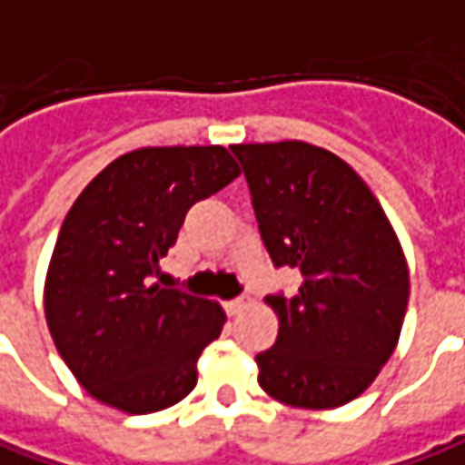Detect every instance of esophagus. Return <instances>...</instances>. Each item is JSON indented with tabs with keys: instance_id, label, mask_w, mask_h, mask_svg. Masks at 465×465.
<instances>
[{
	"instance_id": "1",
	"label": "esophagus",
	"mask_w": 465,
	"mask_h": 465,
	"mask_svg": "<svg viewBox=\"0 0 465 465\" xmlns=\"http://www.w3.org/2000/svg\"><path fill=\"white\" fill-rule=\"evenodd\" d=\"M247 306V298H233V301H226V312L232 313V316H236V313L242 312Z\"/></svg>"
}]
</instances>
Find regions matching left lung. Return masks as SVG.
Segmentation results:
<instances>
[{"label": "left lung", "mask_w": 465, "mask_h": 465, "mask_svg": "<svg viewBox=\"0 0 465 465\" xmlns=\"http://www.w3.org/2000/svg\"><path fill=\"white\" fill-rule=\"evenodd\" d=\"M232 152L270 260L301 272L296 296L264 298L281 329L257 355V381L288 407H342L399 342L409 303L401 244L371 187L327 149L281 141Z\"/></svg>", "instance_id": "1"}]
</instances>
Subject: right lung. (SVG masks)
<instances>
[{
    "label": "right lung",
    "instance_id": "obj_1",
    "mask_svg": "<svg viewBox=\"0 0 465 465\" xmlns=\"http://www.w3.org/2000/svg\"><path fill=\"white\" fill-rule=\"evenodd\" d=\"M236 177L223 146H149L110 162L74 201L43 303L58 355L97 401L149 414L195 389L226 313L152 275L187 211Z\"/></svg>",
    "mask_w": 465,
    "mask_h": 465
}]
</instances>
